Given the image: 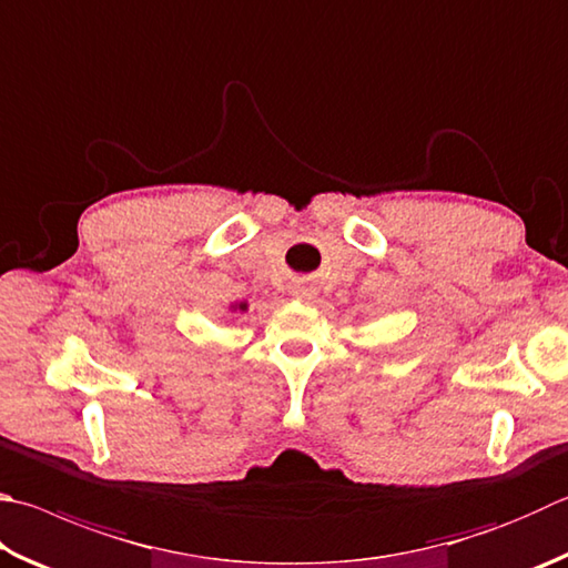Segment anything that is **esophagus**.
<instances>
[{
	"label": "esophagus",
	"instance_id": "1",
	"mask_svg": "<svg viewBox=\"0 0 568 568\" xmlns=\"http://www.w3.org/2000/svg\"><path fill=\"white\" fill-rule=\"evenodd\" d=\"M293 295L297 297V301H311L313 297V287L307 283H295L293 285Z\"/></svg>",
	"mask_w": 568,
	"mask_h": 568
}]
</instances>
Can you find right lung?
I'll return each instance as SVG.
<instances>
[{
  "label": "right lung",
  "instance_id": "1",
  "mask_svg": "<svg viewBox=\"0 0 568 568\" xmlns=\"http://www.w3.org/2000/svg\"><path fill=\"white\" fill-rule=\"evenodd\" d=\"M231 311H233V313H235V311L245 313V311H248V303H235V305H231Z\"/></svg>",
  "mask_w": 568,
  "mask_h": 568
}]
</instances>
